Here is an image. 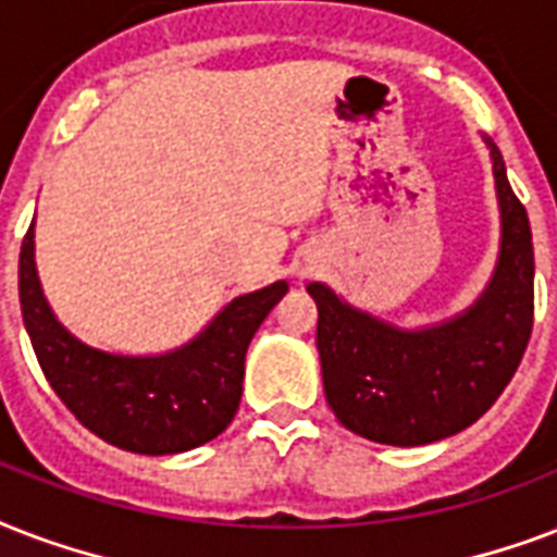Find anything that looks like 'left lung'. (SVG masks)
I'll return each mask as SVG.
<instances>
[{"mask_svg":"<svg viewBox=\"0 0 557 557\" xmlns=\"http://www.w3.org/2000/svg\"><path fill=\"white\" fill-rule=\"evenodd\" d=\"M503 211V249L488 290L462 317L426 331H398L339 301L325 284L317 299V348L327 407L369 442L418 447L471 426L494 407L532 337L534 249L525 206L511 191L491 139Z\"/></svg>","mask_w":557,"mask_h":557,"instance_id":"1","label":"left lung"}]
</instances>
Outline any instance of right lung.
Returning a JSON list of instances; mask_svg holds the SVG:
<instances>
[{
	"label": "right lung",
	"instance_id": "right-lung-1",
	"mask_svg": "<svg viewBox=\"0 0 557 557\" xmlns=\"http://www.w3.org/2000/svg\"><path fill=\"white\" fill-rule=\"evenodd\" d=\"M284 293L287 284L275 282L238 296L171 355H103L77 343L46 305L34 267V223L20 249V305L46 381L89 433L131 454H183L232 424L249 339Z\"/></svg>",
	"mask_w": 557,
	"mask_h": 557
}]
</instances>
